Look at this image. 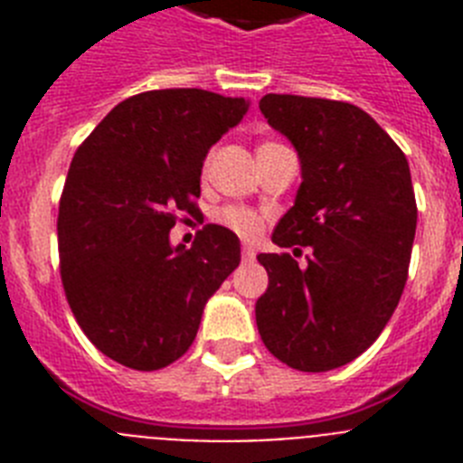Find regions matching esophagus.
I'll list each match as a JSON object with an SVG mask.
<instances>
[{
  "label": "esophagus",
  "mask_w": 463,
  "mask_h": 463,
  "mask_svg": "<svg viewBox=\"0 0 463 463\" xmlns=\"http://www.w3.org/2000/svg\"><path fill=\"white\" fill-rule=\"evenodd\" d=\"M241 257H243V261H252V260H255V250H252V248H248V245H243Z\"/></svg>",
  "instance_id": "1"
}]
</instances>
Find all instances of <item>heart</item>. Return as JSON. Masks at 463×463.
<instances>
[{
	"instance_id": "obj_1",
	"label": "heart",
	"mask_w": 463,
	"mask_h": 463,
	"mask_svg": "<svg viewBox=\"0 0 463 463\" xmlns=\"http://www.w3.org/2000/svg\"><path fill=\"white\" fill-rule=\"evenodd\" d=\"M220 222L227 224L229 229H234L236 234L243 236V239H252V236L260 234L261 220L255 211L241 206H229L224 211H220Z\"/></svg>"
}]
</instances>
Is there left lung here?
Returning <instances> with one entry per match:
<instances>
[{"label":"left lung","instance_id":"obj_1","mask_svg":"<svg viewBox=\"0 0 463 463\" xmlns=\"http://www.w3.org/2000/svg\"><path fill=\"white\" fill-rule=\"evenodd\" d=\"M260 110L301 162L294 206L271 241L310 255L306 267L288 252L257 255L269 273L257 329L292 369H338L380 336L399 306L417 227L411 166L390 134L345 101L267 94Z\"/></svg>","mask_w":463,"mask_h":463}]
</instances>
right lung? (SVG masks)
<instances>
[{
    "instance_id": "1",
    "label": "right lung",
    "mask_w": 463,
    "mask_h": 463,
    "mask_svg": "<svg viewBox=\"0 0 463 463\" xmlns=\"http://www.w3.org/2000/svg\"><path fill=\"white\" fill-rule=\"evenodd\" d=\"M250 109L196 88L120 101L76 150L60 199V273L85 336L113 362L157 371L187 353L203 306L239 267V236L206 224L171 245L196 213L208 150Z\"/></svg>"
}]
</instances>
